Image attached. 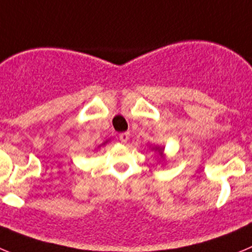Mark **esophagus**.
<instances>
[{
  "mask_svg": "<svg viewBox=\"0 0 252 252\" xmlns=\"http://www.w3.org/2000/svg\"><path fill=\"white\" fill-rule=\"evenodd\" d=\"M129 135H130V134H129L128 131H124V133L119 134V139H121L122 143H126L129 139Z\"/></svg>",
  "mask_w": 252,
  "mask_h": 252,
  "instance_id": "1",
  "label": "esophagus"
}]
</instances>
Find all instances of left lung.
Instances as JSON below:
<instances>
[{"label": "left lung", "instance_id": "left-lung-1", "mask_svg": "<svg viewBox=\"0 0 252 252\" xmlns=\"http://www.w3.org/2000/svg\"><path fill=\"white\" fill-rule=\"evenodd\" d=\"M153 149H154V150H158V152H159V155H160V157H163V150H164V148L155 147V148H153Z\"/></svg>", "mask_w": 252, "mask_h": 252}]
</instances>
